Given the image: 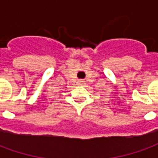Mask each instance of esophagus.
Returning <instances> with one entry per match:
<instances>
[{"instance_id": "obj_1", "label": "esophagus", "mask_w": 158, "mask_h": 158, "mask_svg": "<svg viewBox=\"0 0 158 158\" xmlns=\"http://www.w3.org/2000/svg\"><path fill=\"white\" fill-rule=\"evenodd\" d=\"M84 82H85V81H84V80H82V79H79V85H84Z\"/></svg>"}]
</instances>
